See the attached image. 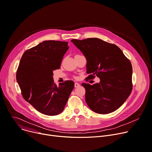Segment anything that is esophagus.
<instances>
[{"label": "esophagus", "instance_id": "1", "mask_svg": "<svg viewBox=\"0 0 152 152\" xmlns=\"http://www.w3.org/2000/svg\"><path fill=\"white\" fill-rule=\"evenodd\" d=\"M80 86V85L78 83H75V84H74L75 88H78V87H79Z\"/></svg>", "mask_w": 152, "mask_h": 152}]
</instances>
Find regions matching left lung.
<instances>
[{"label":"left lung","instance_id":"obj_1","mask_svg":"<svg viewBox=\"0 0 152 152\" xmlns=\"http://www.w3.org/2000/svg\"><path fill=\"white\" fill-rule=\"evenodd\" d=\"M71 41L83 53L87 60V78L96 76L99 83H82L86 90L88 107L98 114H107L120 108L130 95L132 66L118 46L93 38Z\"/></svg>","mask_w":152,"mask_h":152}]
</instances>
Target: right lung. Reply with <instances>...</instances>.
<instances>
[{
  "label": "right lung",
  "instance_id": "add662e5",
  "mask_svg": "<svg viewBox=\"0 0 152 152\" xmlns=\"http://www.w3.org/2000/svg\"><path fill=\"white\" fill-rule=\"evenodd\" d=\"M68 42L44 41L27 50L20 59L16 80L22 96L37 111L45 115L61 113L74 88L71 80L57 86L53 71L60 68Z\"/></svg>",
  "mask_w": 152,
  "mask_h": 152
}]
</instances>
